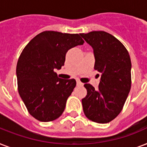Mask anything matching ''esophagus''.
Masks as SVG:
<instances>
[{"label": "esophagus", "mask_w": 147, "mask_h": 147, "mask_svg": "<svg viewBox=\"0 0 147 147\" xmlns=\"http://www.w3.org/2000/svg\"><path fill=\"white\" fill-rule=\"evenodd\" d=\"M77 86H82L83 85V84L82 82H79V81H78L77 80Z\"/></svg>", "instance_id": "34e87169"}]
</instances>
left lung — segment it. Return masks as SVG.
I'll use <instances>...</instances> for the list:
<instances>
[{"label": "left lung", "instance_id": "1", "mask_svg": "<svg viewBox=\"0 0 147 147\" xmlns=\"http://www.w3.org/2000/svg\"><path fill=\"white\" fill-rule=\"evenodd\" d=\"M80 35L92 47L94 69L100 73L97 89L90 84L84 85L87 95L82 100L83 111L91 121L108 123L121 113L130 92V55L117 38L105 31H92Z\"/></svg>", "mask_w": 147, "mask_h": 147}]
</instances>
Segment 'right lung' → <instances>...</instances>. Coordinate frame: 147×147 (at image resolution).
<instances>
[{"instance_id": "obj_1", "label": "right lung", "mask_w": 147, "mask_h": 147, "mask_svg": "<svg viewBox=\"0 0 147 147\" xmlns=\"http://www.w3.org/2000/svg\"><path fill=\"white\" fill-rule=\"evenodd\" d=\"M84 42L78 34L44 31L24 49L16 70L18 92L34 118L49 122L62 115L76 82L58 78L55 70L64 65L68 50Z\"/></svg>"}]
</instances>
